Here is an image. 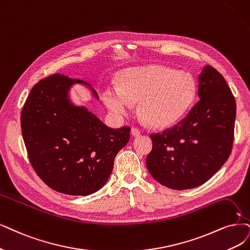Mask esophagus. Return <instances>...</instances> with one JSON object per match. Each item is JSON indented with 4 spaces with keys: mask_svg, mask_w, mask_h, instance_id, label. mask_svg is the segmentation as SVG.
Wrapping results in <instances>:
<instances>
[{
    "mask_svg": "<svg viewBox=\"0 0 250 250\" xmlns=\"http://www.w3.org/2000/svg\"><path fill=\"white\" fill-rule=\"evenodd\" d=\"M131 132H132V135L134 137H138V136L141 135V131L139 130V128H137V127H133Z\"/></svg>",
    "mask_w": 250,
    "mask_h": 250,
    "instance_id": "1",
    "label": "esophagus"
}]
</instances>
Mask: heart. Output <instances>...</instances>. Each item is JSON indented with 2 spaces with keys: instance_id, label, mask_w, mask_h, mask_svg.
<instances>
[{
  "instance_id": "1",
  "label": "heart",
  "mask_w": 250,
  "mask_h": 250,
  "mask_svg": "<svg viewBox=\"0 0 250 250\" xmlns=\"http://www.w3.org/2000/svg\"><path fill=\"white\" fill-rule=\"evenodd\" d=\"M117 80L118 87L103 91L107 107L115 114L125 115L131 111V103H139V115L153 127L178 123L197 96V83L190 73L161 64L124 70Z\"/></svg>"
}]
</instances>
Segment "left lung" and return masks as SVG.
Instances as JSON below:
<instances>
[{"mask_svg": "<svg viewBox=\"0 0 250 250\" xmlns=\"http://www.w3.org/2000/svg\"><path fill=\"white\" fill-rule=\"evenodd\" d=\"M200 98L181 122L151 134L146 167L163 186L183 190L205 183L232 151L236 101L224 76L211 66L199 75Z\"/></svg>", "mask_w": 250, "mask_h": 250, "instance_id": "obj_1", "label": "left lung"}]
</instances>
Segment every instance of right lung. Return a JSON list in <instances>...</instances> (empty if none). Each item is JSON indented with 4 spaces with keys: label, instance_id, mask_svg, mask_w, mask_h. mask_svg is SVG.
Instances as JSON below:
<instances>
[{
    "label": "right lung",
    "instance_id": "1",
    "mask_svg": "<svg viewBox=\"0 0 250 250\" xmlns=\"http://www.w3.org/2000/svg\"><path fill=\"white\" fill-rule=\"evenodd\" d=\"M76 83L99 100L87 82L54 74L34 85L21 123L37 175L59 192L87 196L107 182L116 154L130 140L131 127H108L85 107L74 105L69 92Z\"/></svg>",
    "mask_w": 250,
    "mask_h": 250
}]
</instances>
